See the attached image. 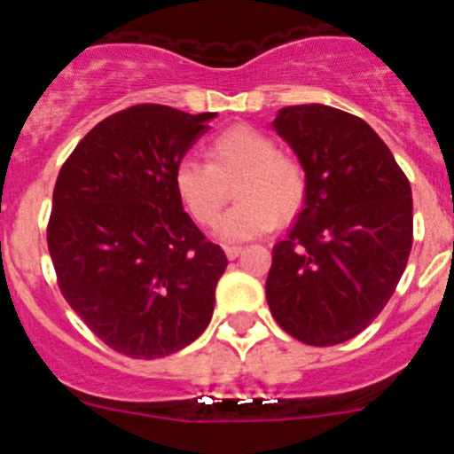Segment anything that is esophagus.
I'll use <instances>...</instances> for the list:
<instances>
[{"label": "esophagus", "mask_w": 454, "mask_h": 454, "mask_svg": "<svg viewBox=\"0 0 454 454\" xmlns=\"http://www.w3.org/2000/svg\"><path fill=\"white\" fill-rule=\"evenodd\" d=\"M240 252H243V247L240 246H224V254H227V259H236Z\"/></svg>", "instance_id": "1"}]
</instances>
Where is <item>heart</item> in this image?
Returning a JSON list of instances; mask_svg holds the SVG:
<instances>
[{
    "label": "heart",
    "mask_w": 454,
    "mask_h": 454,
    "mask_svg": "<svg viewBox=\"0 0 454 454\" xmlns=\"http://www.w3.org/2000/svg\"><path fill=\"white\" fill-rule=\"evenodd\" d=\"M208 163L184 156L172 172L179 202L200 224H214L234 186L239 202L224 214L218 234L247 240L266 234L282 218L300 211L307 175L295 159L282 154L275 140L254 127H234L208 143Z\"/></svg>",
    "instance_id": "b5f03b06"
}]
</instances>
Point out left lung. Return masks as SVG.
<instances>
[{"label":"left lung","instance_id":"obj_1","mask_svg":"<svg viewBox=\"0 0 454 454\" xmlns=\"http://www.w3.org/2000/svg\"><path fill=\"white\" fill-rule=\"evenodd\" d=\"M307 175L304 207L272 247V318L307 346H336L380 316L414 240L411 186L384 140L356 115L300 104L270 124Z\"/></svg>","mask_w":454,"mask_h":454}]
</instances>
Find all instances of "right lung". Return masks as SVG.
<instances>
[{
    "label": "right lung",
    "instance_id": "obj_1",
    "mask_svg": "<svg viewBox=\"0 0 454 454\" xmlns=\"http://www.w3.org/2000/svg\"><path fill=\"white\" fill-rule=\"evenodd\" d=\"M215 115L120 111L83 136L56 179L47 247L63 298L134 359L182 350L214 316L227 256L184 211L172 172Z\"/></svg>",
    "mask_w": 454,
    "mask_h": 454
}]
</instances>
